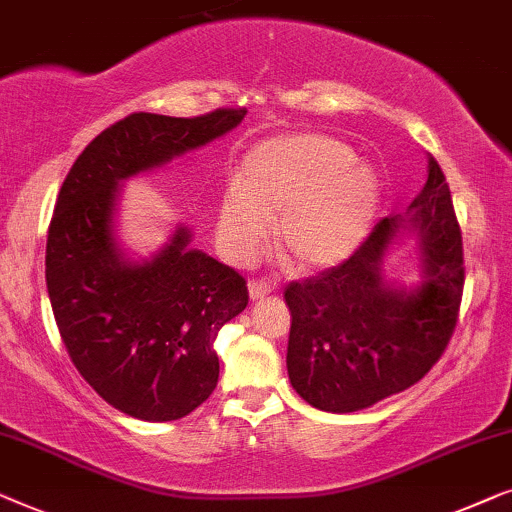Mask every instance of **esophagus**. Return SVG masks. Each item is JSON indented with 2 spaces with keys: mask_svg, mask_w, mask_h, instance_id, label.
<instances>
[{
  "mask_svg": "<svg viewBox=\"0 0 512 512\" xmlns=\"http://www.w3.org/2000/svg\"><path fill=\"white\" fill-rule=\"evenodd\" d=\"M273 292V287L266 283V280H250L248 283V294H250V299L253 301H262L264 297H269V294Z\"/></svg>",
  "mask_w": 512,
  "mask_h": 512,
  "instance_id": "obj_1",
  "label": "esophagus"
}]
</instances>
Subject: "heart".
I'll return each instance as SVG.
<instances>
[{"label": "heart", "instance_id": "obj_1", "mask_svg": "<svg viewBox=\"0 0 512 512\" xmlns=\"http://www.w3.org/2000/svg\"><path fill=\"white\" fill-rule=\"evenodd\" d=\"M380 208V178L355 150L329 134H280L241 157L220 201L215 239L227 259L257 255L278 215L276 246L294 269L341 264L366 241Z\"/></svg>", "mask_w": 512, "mask_h": 512}]
</instances>
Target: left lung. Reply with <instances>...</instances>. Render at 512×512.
<instances>
[{
	"label": "left lung",
	"mask_w": 512,
	"mask_h": 512,
	"mask_svg": "<svg viewBox=\"0 0 512 512\" xmlns=\"http://www.w3.org/2000/svg\"><path fill=\"white\" fill-rule=\"evenodd\" d=\"M406 240L418 255V280L410 286L384 273ZM462 290V232L450 187L429 155L427 183L406 213L380 220L341 266L287 285L292 387L327 413H355L408 390L448 345Z\"/></svg>",
	"instance_id": "1"
}]
</instances>
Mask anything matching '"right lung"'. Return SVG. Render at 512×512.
Listing matches in <instances>:
<instances>
[{
	"label": "right lung",
	"mask_w": 512,
	"mask_h": 512,
	"mask_svg": "<svg viewBox=\"0 0 512 512\" xmlns=\"http://www.w3.org/2000/svg\"><path fill=\"white\" fill-rule=\"evenodd\" d=\"M243 115H127L90 141L57 194L46 243L57 329L92 390L136 420H178L211 397L215 336L248 306V287L192 248L183 222L150 255L129 253L118 236L120 190L227 136Z\"/></svg>",
	"instance_id": "1"
}]
</instances>
